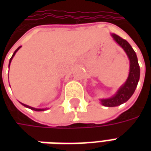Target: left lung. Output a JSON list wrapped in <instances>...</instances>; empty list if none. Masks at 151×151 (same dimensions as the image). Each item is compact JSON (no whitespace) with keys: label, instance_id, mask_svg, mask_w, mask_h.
<instances>
[{"label":"left lung","instance_id":"8db88e82","mask_svg":"<svg viewBox=\"0 0 151 151\" xmlns=\"http://www.w3.org/2000/svg\"><path fill=\"white\" fill-rule=\"evenodd\" d=\"M112 37L120 47H123L130 60V69L129 78L126 82L122 86L116 95L111 98L101 99V104L106 107H116L129 100L135 91L140 78V67L137 62V57L134 50L126 40L117 35L112 34Z\"/></svg>","mask_w":151,"mask_h":151}]
</instances>
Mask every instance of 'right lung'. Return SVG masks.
Instances as JSON below:
<instances>
[{
  "label": "right lung",
  "instance_id": "1",
  "mask_svg": "<svg viewBox=\"0 0 151 151\" xmlns=\"http://www.w3.org/2000/svg\"><path fill=\"white\" fill-rule=\"evenodd\" d=\"M20 47H21V46L18 47V48L15 50V52H14V54H13V56H12V57H11V58H10V60H9V65H10V62H11V60H12V59H13V57H14V55H15V53L17 52V51H18V50L19 49ZM22 104L23 105V106H25V107H27V108H30V109H31V110H34V111H43V110H45V109H39V108H32V107H30V106H28V105L23 104Z\"/></svg>",
  "mask_w": 151,
  "mask_h": 151
}]
</instances>
